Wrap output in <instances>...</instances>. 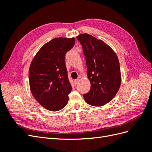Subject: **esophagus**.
<instances>
[{
  "instance_id": "obj_1",
  "label": "esophagus",
  "mask_w": 152,
  "mask_h": 152,
  "mask_svg": "<svg viewBox=\"0 0 152 152\" xmlns=\"http://www.w3.org/2000/svg\"><path fill=\"white\" fill-rule=\"evenodd\" d=\"M79 79H75V80H74V83H75V85H77L78 83H79Z\"/></svg>"
}]
</instances>
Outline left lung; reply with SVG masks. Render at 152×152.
Returning <instances> with one entry per match:
<instances>
[{"instance_id":"obj_1","label":"left lung","mask_w":152,"mask_h":152,"mask_svg":"<svg viewBox=\"0 0 152 152\" xmlns=\"http://www.w3.org/2000/svg\"><path fill=\"white\" fill-rule=\"evenodd\" d=\"M77 39L83 49L87 78L91 82V89L84 94V98L87 104L102 107L112 100L120 88L118 57L108 44L89 34H82Z\"/></svg>"}]
</instances>
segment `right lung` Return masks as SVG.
Masks as SVG:
<instances>
[{"mask_svg":"<svg viewBox=\"0 0 152 152\" xmlns=\"http://www.w3.org/2000/svg\"><path fill=\"white\" fill-rule=\"evenodd\" d=\"M75 42L73 37L54 38L39 49L30 64L31 94L49 111H59L68 103L72 87L68 79L65 57Z\"/></svg>","mask_w":152,"mask_h":152,"instance_id":"add662e5","label":"right lung"}]
</instances>
